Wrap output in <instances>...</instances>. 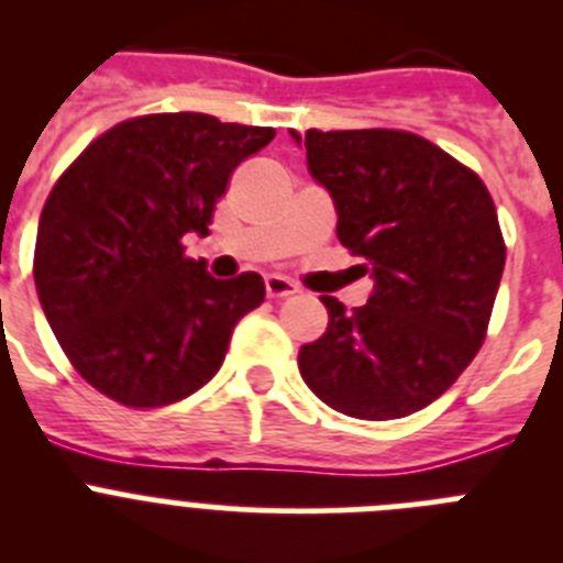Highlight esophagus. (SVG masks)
I'll list each match as a JSON object with an SVG mask.
<instances>
[{
    "mask_svg": "<svg viewBox=\"0 0 563 563\" xmlns=\"http://www.w3.org/2000/svg\"><path fill=\"white\" fill-rule=\"evenodd\" d=\"M265 292H267V298H290V296H296L298 287L285 276H267Z\"/></svg>",
    "mask_w": 563,
    "mask_h": 563,
    "instance_id": "34e87169",
    "label": "esophagus"
}]
</instances>
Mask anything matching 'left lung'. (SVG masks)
Instances as JSON below:
<instances>
[{
  "mask_svg": "<svg viewBox=\"0 0 563 563\" xmlns=\"http://www.w3.org/2000/svg\"><path fill=\"white\" fill-rule=\"evenodd\" d=\"M307 166L338 239L375 278L355 310L324 296L330 327L298 352L305 383L357 420L415 415L454 386L487 335L505 239L479 174L402 129H307Z\"/></svg>",
  "mask_w": 563,
  "mask_h": 563,
  "instance_id": "8db88e82",
  "label": "left lung"
}]
</instances>
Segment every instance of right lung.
I'll return each instance as SVG.
<instances>
[{
    "label": "right lung",
    "instance_id": "right-lung-1",
    "mask_svg": "<svg viewBox=\"0 0 563 563\" xmlns=\"http://www.w3.org/2000/svg\"><path fill=\"white\" fill-rule=\"evenodd\" d=\"M273 137L202 112L141 114L98 134L58 177L33 276L49 330L92 389L157 409L220 372L265 282L211 278L183 236H206L233 168Z\"/></svg>",
    "mask_w": 563,
    "mask_h": 563
}]
</instances>
